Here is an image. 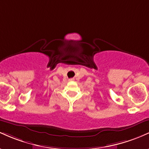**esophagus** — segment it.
<instances>
[{
  "mask_svg": "<svg viewBox=\"0 0 149 149\" xmlns=\"http://www.w3.org/2000/svg\"><path fill=\"white\" fill-rule=\"evenodd\" d=\"M69 81H74V79H73V78H71V79H69Z\"/></svg>",
  "mask_w": 149,
  "mask_h": 149,
  "instance_id": "esophagus-1",
  "label": "esophagus"
}]
</instances>
